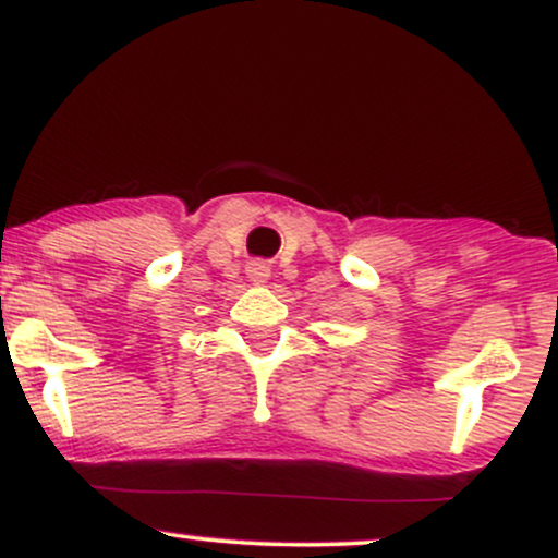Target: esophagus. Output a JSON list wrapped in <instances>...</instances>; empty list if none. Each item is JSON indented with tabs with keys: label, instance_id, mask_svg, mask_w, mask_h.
<instances>
[{
	"label": "esophagus",
	"instance_id": "obj_1",
	"mask_svg": "<svg viewBox=\"0 0 558 558\" xmlns=\"http://www.w3.org/2000/svg\"><path fill=\"white\" fill-rule=\"evenodd\" d=\"M248 278H252L254 283H265V280L270 278V267H267L265 262H252V265H248Z\"/></svg>",
	"mask_w": 558,
	"mask_h": 558
}]
</instances>
